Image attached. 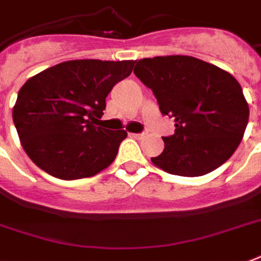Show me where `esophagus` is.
Listing matches in <instances>:
<instances>
[{"label": "esophagus", "mask_w": 261, "mask_h": 261, "mask_svg": "<svg viewBox=\"0 0 261 261\" xmlns=\"http://www.w3.org/2000/svg\"><path fill=\"white\" fill-rule=\"evenodd\" d=\"M132 136L135 139H143L146 136V133L142 132V133H132Z\"/></svg>", "instance_id": "1"}]
</instances>
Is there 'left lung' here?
<instances>
[{"label": "left lung", "instance_id": "left-lung-1", "mask_svg": "<svg viewBox=\"0 0 261 261\" xmlns=\"http://www.w3.org/2000/svg\"><path fill=\"white\" fill-rule=\"evenodd\" d=\"M135 75L151 89L175 133L151 157L155 167L179 176H201L235 153L249 121L241 85L221 68L188 55L136 61Z\"/></svg>", "mask_w": 261, "mask_h": 261}]
</instances>
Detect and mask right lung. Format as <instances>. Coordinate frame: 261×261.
Wrapping results in <instances>:
<instances>
[{
  "label": "right lung",
  "mask_w": 261,
  "mask_h": 261,
  "mask_svg": "<svg viewBox=\"0 0 261 261\" xmlns=\"http://www.w3.org/2000/svg\"><path fill=\"white\" fill-rule=\"evenodd\" d=\"M135 61L75 60L40 72L19 90L12 111L22 147L60 179L89 178L115 160L128 133L97 126L112 87Z\"/></svg>",
  "instance_id": "right-lung-1"
}]
</instances>
